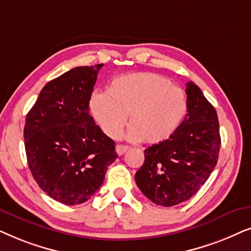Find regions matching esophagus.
Instances as JSON below:
<instances>
[{"mask_svg": "<svg viewBox=\"0 0 251 251\" xmlns=\"http://www.w3.org/2000/svg\"><path fill=\"white\" fill-rule=\"evenodd\" d=\"M116 153L119 154V155H122V154H125L126 151L129 150V146L126 145H116Z\"/></svg>", "mask_w": 251, "mask_h": 251, "instance_id": "34e87169", "label": "esophagus"}]
</instances>
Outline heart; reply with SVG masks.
I'll return each mask as SVG.
<instances>
[{
    "instance_id": "b5f03b06",
    "label": "heart",
    "mask_w": 251,
    "mask_h": 251,
    "mask_svg": "<svg viewBox=\"0 0 251 251\" xmlns=\"http://www.w3.org/2000/svg\"><path fill=\"white\" fill-rule=\"evenodd\" d=\"M90 111L106 136L116 138L126 122L131 142L159 144L178 129L187 112L183 89L155 73H133L114 78L107 92H95Z\"/></svg>"
}]
</instances>
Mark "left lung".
<instances>
[{"label": "left lung", "mask_w": 251, "mask_h": 251, "mask_svg": "<svg viewBox=\"0 0 251 251\" xmlns=\"http://www.w3.org/2000/svg\"><path fill=\"white\" fill-rule=\"evenodd\" d=\"M187 114L167 140L144 151L137 186L153 203L173 207L200 190L217 164L221 135L217 113L201 89L187 82Z\"/></svg>", "instance_id": "left-lung-1"}]
</instances>
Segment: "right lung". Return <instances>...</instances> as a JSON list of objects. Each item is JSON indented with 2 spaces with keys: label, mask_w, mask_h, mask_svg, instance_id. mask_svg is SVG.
<instances>
[{
  "label": "right lung",
  "mask_w": 251,
  "mask_h": 251,
  "mask_svg": "<svg viewBox=\"0 0 251 251\" xmlns=\"http://www.w3.org/2000/svg\"><path fill=\"white\" fill-rule=\"evenodd\" d=\"M101 67H75L48 82L26 115L24 138L29 170L42 191L60 203L88 201L118 157L115 143L89 112Z\"/></svg>",
  "instance_id": "right-lung-1"
}]
</instances>
